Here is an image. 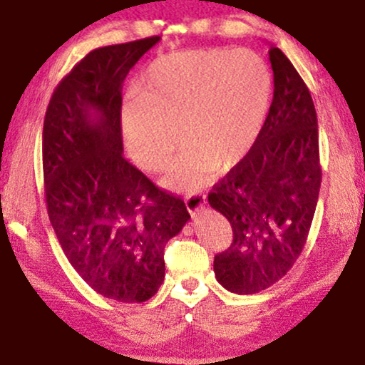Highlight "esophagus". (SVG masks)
<instances>
[{
	"instance_id": "obj_1",
	"label": "esophagus",
	"mask_w": 365,
	"mask_h": 365,
	"mask_svg": "<svg viewBox=\"0 0 365 365\" xmlns=\"http://www.w3.org/2000/svg\"><path fill=\"white\" fill-rule=\"evenodd\" d=\"M185 205L187 210L190 212V215H195V213L205 205V195H202V193H192V195H188L185 198Z\"/></svg>"
}]
</instances>
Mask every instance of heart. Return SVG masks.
<instances>
[{"label":"heart","mask_w":365,"mask_h":365,"mask_svg":"<svg viewBox=\"0 0 365 365\" xmlns=\"http://www.w3.org/2000/svg\"><path fill=\"white\" fill-rule=\"evenodd\" d=\"M272 101L267 63L249 50H183L153 60L121 106L128 157L160 172L180 145L167 185L193 192L244 162L262 137ZM180 130H178V128Z\"/></svg>","instance_id":"heart-1"}]
</instances>
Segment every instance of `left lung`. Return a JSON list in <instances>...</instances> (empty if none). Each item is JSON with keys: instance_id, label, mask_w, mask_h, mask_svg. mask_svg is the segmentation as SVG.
I'll return each instance as SVG.
<instances>
[{"instance_id": "1", "label": "left lung", "mask_w": 365, "mask_h": 365, "mask_svg": "<svg viewBox=\"0 0 365 365\" xmlns=\"http://www.w3.org/2000/svg\"><path fill=\"white\" fill-rule=\"evenodd\" d=\"M274 100L262 137L208 193L230 222V247L215 255L217 280L233 294L269 289L302 254L322 182L317 113L287 56L270 46Z\"/></svg>"}]
</instances>
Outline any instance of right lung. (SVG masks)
Wrapping results in <instances>:
<instances>
[{
	"instance_id": "1",
	"label": "right lung",
	"mask_w": 365,
	"mask_h": 365,
	"mask_svg": "<svg viewBox=\"0 0 365 365\" xmlns=\"http://www.w3.org/2000/svg\"><path fill=\"white\" fill-rule=\"evenodd\" d=\"M160 36L90 51L60 81L43 125L48 217L66 259L95 292L145 302L165 277L163 250L190 218L123 157L121 85Z\"/></svg>"
}]
</instances>
